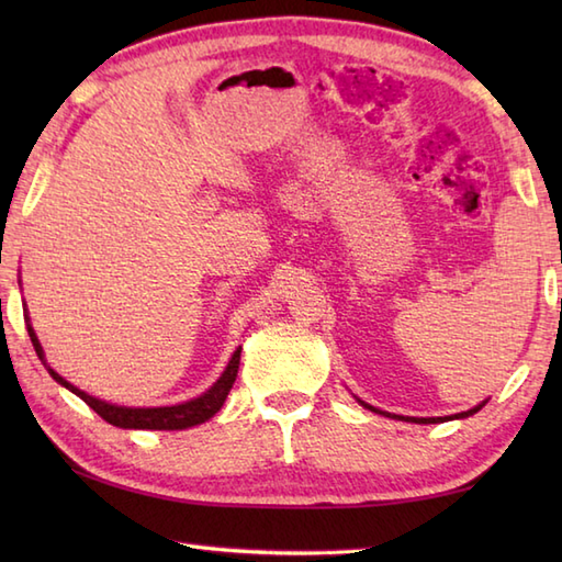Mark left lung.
<instances>
[{
  "instance_id": "left-lung-1",
  "label": "left lung",
  "mask_w": 562,
  "mask_h": 562,
  "mask_svg": "<svg viewBox=\"0 0 562 562\" xmlns=\"http://www.w3.org/2000/svg\"><path fill=\"white\" fill-rule=\"evenodd\" d=\"M367 411H372V413H379V415H386V417H396V420H408V423H417V425H432V423H447V420H461V417H469V415H473V413H479L483 405H485V401L481 403V405H475V408H471V411H463V413H457V415H447V417H403V415H391V413H386V411H379V408H374V405H369V403H364V401H360Z\"/></svg>"
}]
</instances>
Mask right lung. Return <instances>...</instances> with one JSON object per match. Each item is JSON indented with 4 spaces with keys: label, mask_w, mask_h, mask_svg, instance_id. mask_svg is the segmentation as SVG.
<instances>
[{
    "label": "right lung",
    "mask_w": 562,
    "mask_h": 562,
    "mask_svg": "<svg viewBox=\"0 0 562 562\" xmlns=\"http://www.w3.org/2000/svg\"><path fill=\"white\" fill-rule=\"evenodd\" d=\"M29 336L35 352H38L41 362L47 367L45 362V355L38 338H35V333L29 324ZM238 360H241V348H236V352L232 355L229 364H226L224 374L214 381L212 389L202 393V396L193 398V401H186V403H178V405H161V408H125V405H113V403H105L101 398H93L89 393L79 391L77 386H71L67 379L59 376L55 369L47 367V372L57 381L59 386L69 389L71 393H77V396L89 405V408L97 411L105 423H111L115 427H123V429H186V427H193L210 420V417L217 413L226 396H229V391L236 381V372H238Z\"/></svg>",
    "instance_id": "add662e5"
}]
</instances>
